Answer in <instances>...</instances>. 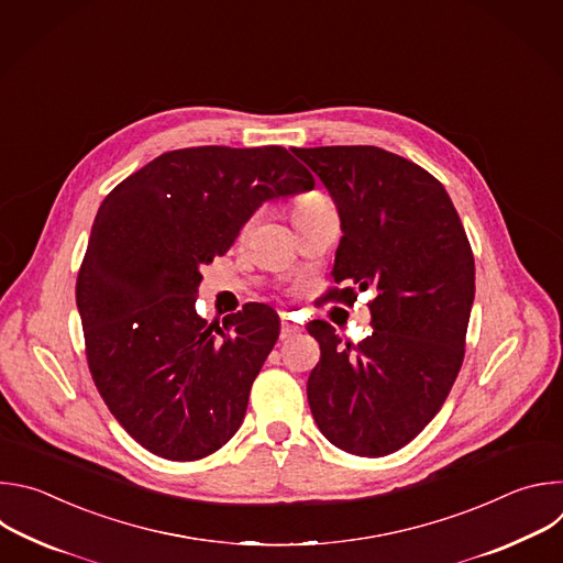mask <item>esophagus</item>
Here are the masks:
<instances>
[{
    "mask_svg": "<svg viewBox=\"0 0 563 563\" xmlns=\"http://www.w3.org/2000/svg\"><path fill=\"white\" fill-rule=\"evenodd\" d=\"M296 334H300V328H298L296 323H291L289 318H283V323H280V339L287 341V339H291V336H296Z\"/></svg>",
    "mask_w": 563,
    "mask_h": 563,
    "instance_id": "obj_1",
    "label": "esophagus"
}]
</instances>
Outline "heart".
Segmentation results:
<instances>
[{"label": "heart", "mask_w": 563, "mask_h": 563, "mask_svg": "<svg viewBox=\"0 0 563 563\" xmlns=\"http://www.w3.org/2000/svg\"><path fill=\"white\" fill-rule=\"evenodd\" d=\"M320 202H328V198H325L323 194H307V196H300V198L294 202V207H291V216L296 218V216L302 213L305 209H309V207H313V205H320Z\"/></svg>", "instance_id": "obj_1"}]
</instances>
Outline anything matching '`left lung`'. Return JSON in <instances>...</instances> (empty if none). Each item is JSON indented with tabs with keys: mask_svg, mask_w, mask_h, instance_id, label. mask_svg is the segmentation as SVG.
<instances>
[{
	"mask_svg": "<svg viewBox=\"0 0 563 563\" xmlns=\"http://www.w3.org/2000/svg\"><path fill=\"white\" fill-rule=\"evenodd\" d=\"M332 194L343 238L330 296L369 300L372 334L341 343L325 320L307 332L320 361L307 380L318 430L358 456L408 445L459 376L474 300V256L443 185L378 146L294 148Z\"/></svg>",
	"mask_w": 563,
	"mask_h": 563,
	"instance_id": "left-lung-1",
	"label": "left lung"
}]
</instances>
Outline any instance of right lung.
Listing matches in <instances>:
<instances>
[{
    "label": "right lung",
    "mask_w": 563,
    "mask_h": 563,
    "mask_svg": "<svg viewBox=\"0 0 563 563\" xmlns=\"http://www.w3.org/2000/svg\"><path fill=\"white\" fill-rule=\"evenodd\" d=\"M309 189L313 176L285 146H189L100 205L75 283L85 352L107 408L148 452L198 461L243 423L280 320L247 302L207 323L200 265L227 254L265 200Z\"/></svg>",
    "instance_id": "add662e5"
}]
</instances>
